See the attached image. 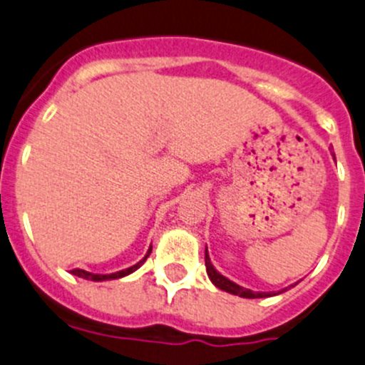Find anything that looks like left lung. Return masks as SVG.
Instances as JSON below:
<instances>
[{
  "label": "left lung",
  "instance_id": "1",
  "mask_svg": "<svg viewBox=\"0 0 365 365\" xmlns=\"http://www.w3.org/2000/svg\"><path fill=\"white\" fill-rule=\"evenodd\" d=\"M205 269H207L209 280H211L218 289L225 291V293H230V294H236V297H241V298H268V297H275V294L284 293V291L287 289L286 287V289L279 291V293H275V291H272V293H262V291H252V289H247V287L240 286V284L232 282V280L223 277L222 273L212 266L211 259H209V254H207V247H205ZM297 284H294V286H297Z\"/></svg>",
  "mask_w": 365,
  "mask_h": 365
}]
</instances>
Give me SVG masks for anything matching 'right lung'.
Instances as JSON below:
<instances>
[{
  "instance_id": "right-lung-1",
  "label": "right lung",
  "mask_w": 365,
  "mask_h": 365,
  "mask_svg": "<svg viewBox=\"0 0 365 365\" xmlns=\"http://www.w3.org/2000/svg\"><path fill=\"white\" fill-rule=\"evenodd\" d=\"M150 252H153V247L147 250L145 257L142 259V261H138L136 264H133L131 268H125V269H120V272L117 273H108V275H101V273H90V272H85V269H72V275L79 277V279H85V280H93V282H104V280H115V279H122V277H128L131 275L133 272H136V269L140 268V266L143 264V262L147 261V257L150 255Z\"/></svg>"
}]
</instances>
